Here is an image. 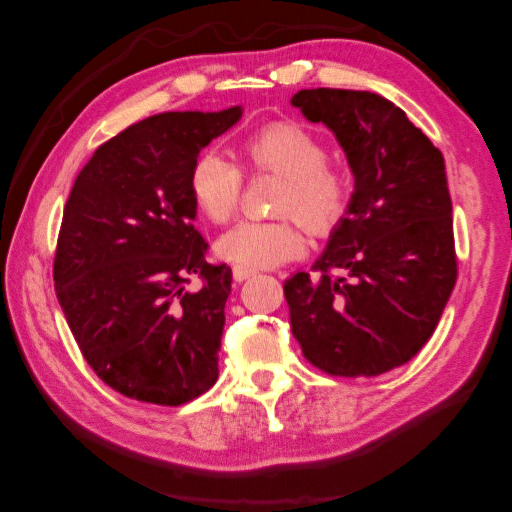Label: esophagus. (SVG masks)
Returning a JSON list of instances; mask_svg holds the SVG:
<instances>
[{
    "instance_id": "34e87169",
    "label": "esophagus",
    "mask_w": 512,
    "mask_h": 512,
    "mask_svg": "<svg viewBox=\"0 0 512 512\" xmlns=\"http://www.w3.org/2000/svg\"><path fill=\"white\" fill-rule=\"evenodd\" d=\"M254 270H242V267H233V279L236 281H247L249 276H254Z\"/></svg>"
}]
</instances>
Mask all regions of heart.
Returning a JSON list of instances; mask_svg holds the SVG:
<instances>
[{"instance_id":"heart-1","label":"heart","mask_w":512,"mask_h":512,"mask_svg":"<svg viewBox=\"0 0 512 512\" xmlns=\"http://www.w3.org/2000/svg\"><path fill=\"white\" fill-rule=\"evenodd\" d=\"M240 154L251 172L279 174L272 211L283 217L240 222L217 242V254L242 270H270L304 251V233L326 236L347 211L351 174L326 158V145L295 122H274L242 142ZM190 195L213 224L238 213L242 172L222 154L204 152L190 170Z\"/></svg>"}]
</instances>
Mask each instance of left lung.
Listing matches in <instances>:
<instances>
[{
	"instance_id": "left-lung-1",
	"label": "left lung",
	"mask_w": 512,
	"mask_h": 512,
	"mask_svg": "<svg viewBox=\"0 0 512 512\" xmlns=\"http://www.w3.org/2000/svg\"><path fill=\"white\" fill-rule=\"evenodd\" d=\"M290 104L333 131L354 192L313 274L283 283L292 335L333 376L408 363L456 286L445 158L388 99L367 90H299Z\"/></svg>"
}]
</instances>
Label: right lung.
<instances>
[{
	"label": "right lung",
	"mask_w": 512,
	"mask_h": 512,
	"mask_svg": "<svg viewBox=\"0 0 512 512\" xmlns=\"http://www.w3.org/2000/svg\"><path fill=\"white\" fill-rule=\"evenodd\" d=\"M242 117H147L92 154L67 197L56 297L83 358L120 395L181 406L217 381L231 267L206 263L192 163ZM190 275L205 286L188 291Z\"/></svg>",
	"instance_id": "add662e5"
}]
</instances>
